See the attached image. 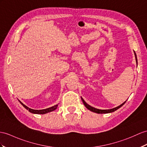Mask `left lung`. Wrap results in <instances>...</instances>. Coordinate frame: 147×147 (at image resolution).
<instances>
[{"mask_svg":"<svg viewBox=\"0 0 147 147\" xmlns=\"http://www.w3.org/2000/svg\"><path fill=\"white\" fill-rule=\"evenodd\" d=\"M134 53H135V59H136V61H137V55H136V53H135V51H134ZM81 98H82V102H83V103H84V105L86 107V108L87 109H88V110H90V111H92V112H95V113H111V112H115V110H117V109H119V108H120V107L122 106V105H123V104L124 103L126 102V101H125V102H123L122 104H121L120 105H119V107H115V108H113V109H109V110H100V109H95V108H94V107H91L90 105H88L87 103H86L85 101H84V100L82 98V97H81Z\"/></svg>","mask_w":147,"mask_h":147,"instance_id":"1","label":"left lung"}]
</instances>
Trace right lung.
<instances>
[{"instance_id":"obj_1","label":"right lung","mask_w":147,"mask_h":147,"mask_svg":"<svg viewBox=\"0 0 147 147\" xmlns=\"http://www.w3.org/2000/svg\"><path fill=\"white\" fill-rule=\"evenodd\" d=\"M20 103L24 106V108H26L27 110H28V111H29L30 112H31L32 113H36V114H45V113H48V112H52V111L55 110L57 108V106H58V104H57L56 105H54V106H53L52 107H50V108L46 109L34 110V109H32L28 108V107H27L26 105H25L24 104H23V103L21 102H20Z\"/></svg>"}]
</instances>
